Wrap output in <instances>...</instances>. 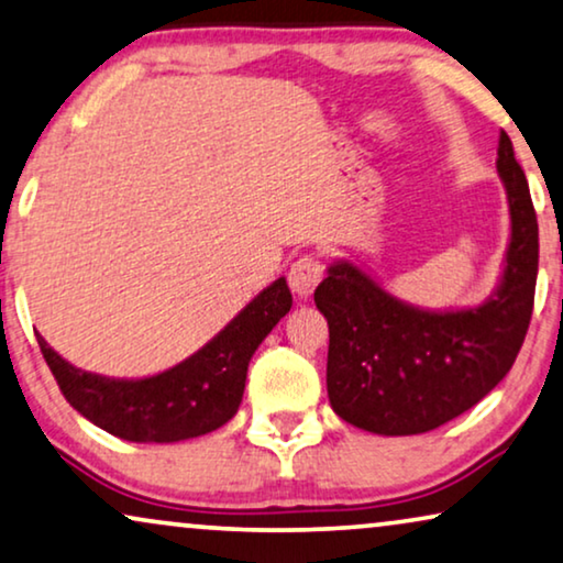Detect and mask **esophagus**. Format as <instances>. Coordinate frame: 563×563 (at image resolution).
<instances>
[{"mask_svg": "<svg viewBox=\"0 0 563 563\" xmlns=\"http://www.w3.org/2000/svg\"><path fill=\"white\" fill-rule=\"evenodd\" d=\"M322 261L314 256H302L297 258L289 268V287L297 297H310L314 287L322 282Z\"/></svg>", "mask_w": 563, "mask_h": 563, "instance_id": "34e87169", "label": "esophagus"}]
</instances>
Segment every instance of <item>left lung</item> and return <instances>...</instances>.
<instances>
[{"mask_svg":"<svg viewBox=\"0 0 563 563\" xmlns=\"http://www.w3.org/2000/svg\"><path fill=\"white\" fill-rule=\"evenodd\" d=\"M497 174L510 243L482 305L426 310L389 295L351 261L328 266L314 305L330 330L328 397L338 418L376 435L428 433L472 410L512 368L533 314L538 220L507 133L499 135Z\"/></svg>","mask_w":563,"mask_h":563,"instance_id":"obj_1","label":"left lung"}]
</instances>
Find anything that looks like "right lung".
<instances>
[{
    "label": "right lung",
    "mask_w": 563,
    "mask_h": 563,
    "mask_svg": "<svg viewBox=\"0 0 563 563\" xmlns=\"http://www.w3.org/2000/svg\"><path fill=\"white\" fill-rule=\"evenodd\" d=\"M287 279L251 299L210 343L166 372L112 379L60 358L37 333L45 364L76 412L107 433L133 443H176L212 433L241 407L251 356L289 312Z\"/></svg>",
    "instance_id": "obj_1"
}]
</instances>
